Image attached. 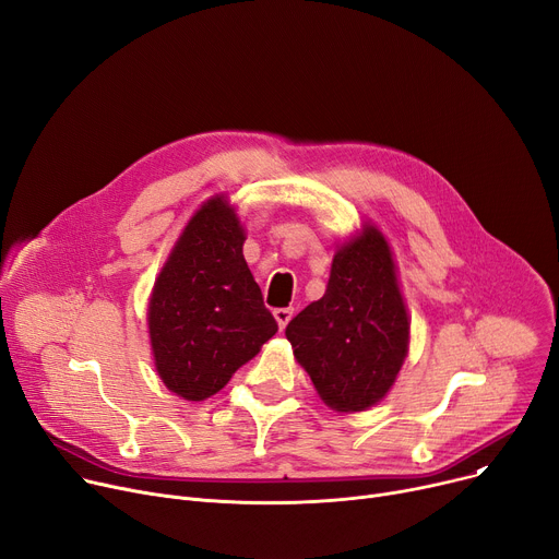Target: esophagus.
Instances as JSON below:
<instances>
[{
	"label": "esophagus",
	"instance_id": "1",
	"mask_svg": "<svg viewBox=\"0 0 559 559\" xmlns=\"http://www.w3.org/2000/svg\"><path fill=\"white\" fill-rule=\"evenodd\" d=\"M273 316H275V320H277V324H280V330H284V326H286V324H288V320H290V316H293V309H290V307L275 309V311H273Z\"/></svg>",
	"mask_w": 559,
	"mask_h": 559
}]
</instances>
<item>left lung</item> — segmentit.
I'll return each mask as SVG.
<instances>
[{
	"mask_svg": "<svg viewBox=\"0 0 559 559\" xmlns=\"http://www.w3.org/2000/svg\"><path fill=\"white\" fill-rule=\"evenodd\" d=\"M408 330L390 246L368 225L336 250L324 295L288 322L286 338L322 402L356 413L381 402L395 383Z\"/></svg>",
	"mask_w": 559,
	"mask_h": 559,
	"instance_id": "8db88e82",
	"label": "left lung"
}]
</instances>
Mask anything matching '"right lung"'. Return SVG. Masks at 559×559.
<instances>
[{"mask_svg":"<svg viewBox=\"0 0 559 559\" xmlns=\"http://www.w3.org/2000/svg\"><path fill=\"white\" fill-rule=\"evenodd\" d=\"M243 241L235 207L216 195L191 216L155 280L148 305L155 370L187 402L212 397L277 332Z\"/></svg>","mask_w":559,"mask_h":559,"instance_id":"right-lung-1","label":"right lung"}]
</instances>
